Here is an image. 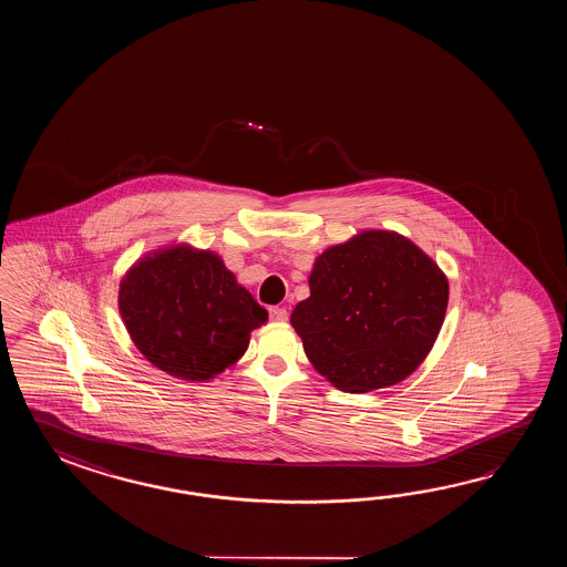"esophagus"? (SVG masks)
<instances>
[{"instance_id": "34e87169", "label": "esophagus", "mask_w": 567, "mask_h": 567, "mask_svg": "<svg viewBox=\"0 0 567 567\" xmlns=\"http://www.w3.org/2000/svg\"><path fill=\"white\" fill-rule=\"evenodd\" d=\"M269 318H271L274 322H286V320H288V310L274 306V308H269Z\"/></svg>"}]
</instances>
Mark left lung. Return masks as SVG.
I'll use <instances>...</instances> for the list:
<instances>
[{"mask_svg": "<svg viewBox=\"0 0 567 567\" xmlns=\"http://www.w3.org/2000/svg\"><path fill=\"white\" fill-rule=\"evenodd\" d=\"M289 322L313 369L347 393L410 377L434 347L447 278L395 230H362L318 255Z\"/></svg>", "mask_w": 567, "mask_h": 567, "instance_id": "obj_1", "label": "left lung"}]
</instances>
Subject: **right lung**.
Here are the masks:
<instances>
[{
	"label": "right lung",
	"mask_w": 567,
	"mask_h": 567,
	"mask_svg": "<svg viewBox=\"0 0 567 567\" xmlns=\"http://www.w3.org/2000/svg\"><path fill=\"white\" fill-rule=\"evenodd\" d=\"M133 344L159 371L205 383L241 359L267 310L213 251L186 243L137 259L120 284Z\"/></svg>",
	"instance_id": "add662e5"
}]
</instances>
